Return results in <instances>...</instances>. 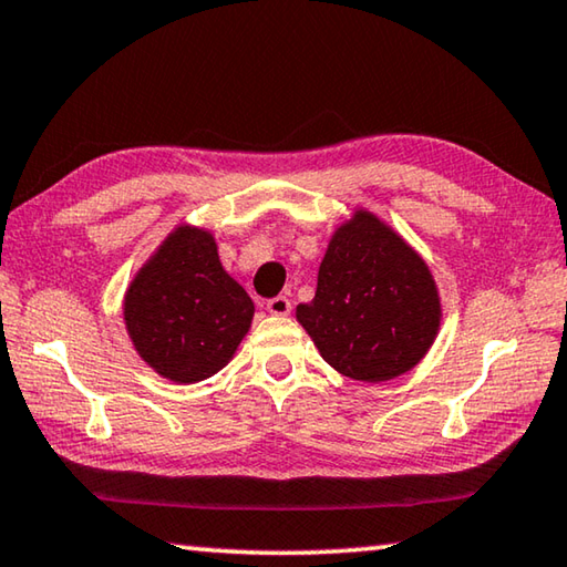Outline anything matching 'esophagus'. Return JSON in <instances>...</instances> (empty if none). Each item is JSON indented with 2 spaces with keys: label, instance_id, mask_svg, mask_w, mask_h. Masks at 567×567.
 <instances>
[{
  "label": "esophagus",
  "instance_id": "34e87169",
  "mask_svg": "<svg viewBox=\"0 0 567 567\" xmlns=\"http://www.w3.org/2000/svg\"><path fill=\"white\" fill-rule=\"evenodd\" d=\"M290 310H292V302L282 295H277V297H272V300H267V312L275 315V318H285V315H290Z\"/></svg>",
  "mask_w": 567,
  "mask_h": 567
}]
</instances>
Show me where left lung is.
Masks as SVG:
<instances>
[{
  "mask_svg": "<svg viewBox=\"0 0 567 567\" xmlns=\"http://www.w3.org/2000/svg\"><path fill=\"white\" fill-rule=\"evenodd\" d=\"M443 305L427 262L388 223L354 209L334 229L312 302L297 322L344 378L388 382L425 358Z\"/></svg>",
  "mask_w": 567,
  "mask_h": 567,
  "instance_id": "obj_1",
  "label": "left lung"
}]
</instances>
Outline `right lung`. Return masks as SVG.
Wrapping results in <instances>:
<instances>
[{"label":"right lung","instance_id":"obj_1","mask_svg":"<svg viewBox=\"0 0 567 567\" xmlns=\"http://www.w3.org/2000/svg\"><path fill=\"white\" fill-rule=\"evenodd\" d=\"M122 310L140 358L157 375L192 385L233 360L255 305L219 262L213 233L179 225L132 277Z\"/></svg>","mask_w":567,"mask_h":567}]
</instances>
